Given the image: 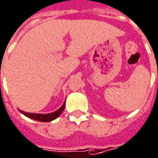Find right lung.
Here are the masks:
<instances>
[{"label": "right lung", "mask_w": 158, "mask_h": 158, "mask_svg": "<svg viewBox=\"0 0 158 158\" xmlns=\"http://www.w3.org/2000/svg\"><path fill=\"white\" fill-rule=\"evenodd\" d=\"M65 104H66V102H64V103L62 104V106L60 107L59 110H57L55 112L49 114H34V113H27V112H25V111H22V110H19V112L21 114H23L24 115H25L26 117L31 118L32 120H35V121H42V122H48V121H51L53 120H56V118H58L60 116V114L62 113V111L65 109Z\"/></svg>", "instance_id": "1"}]
</instances>
